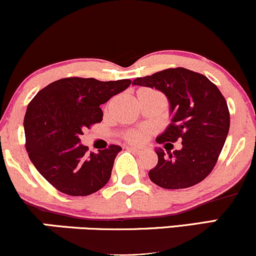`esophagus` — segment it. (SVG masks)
Segmentation results:
<instances>
[{
  "instance_id": "esophagus-1",
  "label": "esophagus",
  "mask_w": 256,
  "mask_h": 256,
  "mask_svg": "<svg viewBox=\"0 0 256 256\" xmlns=\"http://www.w3.org/2000/svg\"><path fill=\"white\" fill-rule=\"evenodd\" d=\"M128 150H131V152H134L136 154H142V152H144V149L137 148V146H128Z\"/></svg>"
}]
</instances>
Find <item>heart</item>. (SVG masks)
<instances>
[{
  "label": "heart",
  "instance_id": "b5f03b06",
  "mask_svg": "<svg viewBox=\"0 0 256 256\" xmlns=\"http://www.w3.org/2000/svg\"><path fill=\"white\" fill-rule=\"evenodd\" d=\"M140 91H152V90H149V89H143ZM125 138L128 140V142L131 143H140L144 140L146 138V132L144 131H131V132H128V134H125Z\"/></svg>",
  "mask_w": 256,
  "mask_h": 256
}]
</instances>
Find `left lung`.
<instances>
[{
	"label": "left lung",
	"mask_w": 256,
	"mask_h": 256,
	"mask_svg": "<svg viewBox=\"0 0 256 256\" xmlns=\"http://www.w3.org/2000/svg\"><path fill=\"white\" fill-rule=\"evenodd\" d=\"M134 85L165 94L171 122L158 143L182 140V149L167 155L156 148L158 164L149 171L152 183L165 189H184L212 172L230 128V113L220 90L206 76L178 67L136 78ZM172 146V144H171Z\"/></svg>",
	"instance_id": "8db88e82"
}]
</instances>
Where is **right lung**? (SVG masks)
<instances>
[{"instance_id": "obj_1", "label": "right lung", "mask_w": 256, "mask_h": 256, "mask_svg": "<svg viewBox=\"0 0 256 256\" xmlns=\"http://www.w3.org/2000/svg\"><path fill=\"white\" fill-rule=\"evenodd\" d=\"M130 84V79L64 78L38 91L28 104L24 118L26 150L37 171L58 192L86 196L108 183L122 146L113 144L89 155L80 136L85 128L101 122L100 106Z\"/></svg>"}]
</instances>
